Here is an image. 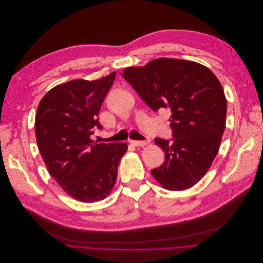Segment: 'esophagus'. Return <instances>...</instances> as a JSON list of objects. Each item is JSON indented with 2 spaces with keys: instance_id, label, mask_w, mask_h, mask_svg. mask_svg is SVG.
I'll return each instance as SVG.
<instances>
[{
  "instance_id": "34e87169",
  "label": "esophagus",
  "mask_w": 263,
  "mask_h": 263,
  "mask_svg": "<svg viewBox=\"0 0 263 263\" xmlns=\"http://www.w3.org/2000/svg\"><path fill=\"white\" fill-rule=\"evenodd\" d=\"M130 144L134 145V146H138V147H141V146H145L148 144L147 141H136V140H132L130 141Z\"/></svg>"
}]
</instances>
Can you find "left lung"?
I'll return each mask as SVG.
<instances>
[{
    "label": "left lung",
    "mask_w": 263,
    "mask_h": 263,
    "mask_svg": "<svg viewBox=\"0 0 263 263\" xmlns=\"http://www.w3.org/2000/svg\"><path fill=\"white\" fill-rule=\"evenodd\" d=\"M147 106L171 111V141L156 138L165 162L151 170L163 187L183 191L208 171L226 125L227 101L218 78L207 67L180 59H155L122 73Z\"/></svg>",
    "instance_id": "obj_1"
}]
</instances>
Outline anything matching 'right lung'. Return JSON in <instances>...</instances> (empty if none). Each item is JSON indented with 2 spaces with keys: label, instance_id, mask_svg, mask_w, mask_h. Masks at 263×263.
I'll return each mask as SVG.
<instances>
[{
  "label": "right lung",
  "instance_id": "obj_1",
  "mask_svg": "<svg viewBox=\"0 0 263 263\" xmlns=\"http://www.w3.org/2000/svg\"><path fill=\"white\" fill-rule=\"evenodd\" d=\"M116 72L96 81L73 80L49 90L35 118L39 152L50 176L72 198L96 202L112 191L126 143H97L98 114Z\"/></svg>",
  "mask_w": 263,
  "mask_h": 263
}]
</instances>
